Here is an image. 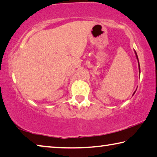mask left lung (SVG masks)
Segmentation results:
<instances>
[{
    "label": "left lung",
    "instance_id": "obj_1",
    "mask_svg": "<svg viewBox=\"0 0 157 157\" xmlns=\"http://www.w3.org/2000/svg\"><path fill=\"white\" fill-rule=\"evenodd\" d=\"M135 54H136V58H137V63H138V67H139V73H140V63H139V60H138V57H137V53H136V50H135ZM137 90V89H136ZM136 91H135V92L133 93V95L135 94V93H136Z\"/></svg>",
    "mask_w": 157,
    "mask_h": 157
}]
</instances>
